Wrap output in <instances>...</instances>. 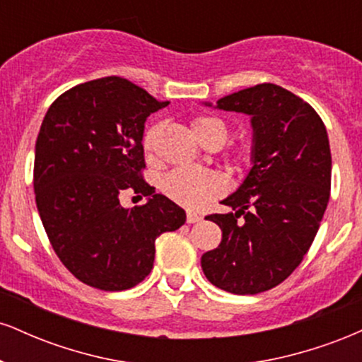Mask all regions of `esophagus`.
Returning a JSON list of instances; mask_svg holds the SVG:
<instances>
[{
	"mask_svg": "<svg viewBox=\"0 0 362 362\" xmlns=\"http://www.w3.org/2000/svg\"><path fill=\"white\" fill-rule=\"evenodd\" d=\"M201 219H202L201 214L192 213V211H189V213H187V223H199Z\"/></svg>",
	"mask_w": 362,
	"mask_h": 362,
	"instance_id": "34e87169",
	"label": "esophagus"
}]
</instances>
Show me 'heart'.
<instances>
[{"label":"heart","mask_w":362,"mask_h":362,"mask_svg":"<svg viewBox=\"0 0 362 362\" xmlns=\"http://www.w3.org/2000/svg\"><path fill=\"white\" fill-rule=\"evenodd\" d=\"M158 127L153 126L144 134V148L151 149L155 144ZM192 132L195 138L201 141L206 146H223L228 138V126L226 122L218 117H197L192 120ZM248 153L242 149L236 153L235 161L236 165L247 163ZM226 189V180L221 173L213 172V170H202V168H189L182 167L168 172L167 175L161 178V190L172 199L177 204L190 207L204 206L207 201L221 195Z\"/></svg>","instance_id":"obj_1"}]
</instances>
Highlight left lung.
Segmentation results:
<instances>
[{
	"label": "left lung",
	"mask_w": 362,
	"mask_h": 362,
	"mask_svg": "<svg viewBox=\"0 0 362 362\" xmlns=\"http://www.w3.org/2000/svg\"><path fill=\"white\" fill-rule=\"evenodd\" d=\"M216 109L252 117V168L221 201L235 213L206 218L223 240L201 265L216 288L257 294L288 279L317 236L330 197V144L313 107L272 83L226 95Z\"/></svg>",
	"instance_id": "8db88e82"
}]
</instances>
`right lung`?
Instances as JSON below:
<instances>
[{
    "mask_svg": "<svg viewBox=\"0 0 362 362\" xmlns=\"http://www.w3.org/2000/svg\"><path fill=\"white\" fill-rule=\"evenodd\" d=\"M119 76L73 86L49 107L35 143L34 190L54 252L91 288L124 291L151 272L155 240L185 211L143 180L144 122L167 107ZM134 189L146 205L126 210Z\"/></svg>",
    "mask_w": 362,
    "mask_h": 362,
    "instance_id": "add662e5",
    "label": "right lung"
}]
</instances>
